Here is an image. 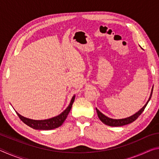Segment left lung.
<instances>
[{"instance_id":"obj_1","label":"left lung","mask_w":159,"mask_h":159,"mask_svg":"<svg viewBox=\"0 0 159 159\" xmlns=\"http://www.w3.org/2000/svg\"><path fill=\"white\" fill-rule=\"evenodd\" d=\"M153 88L152 87V92H151L150 94V96H149V98L148 99V101L147 102V103L144 104V106L142 107V109H140L139 110L138 112H136L135 114L130 116L127 117V118H121V119H114V118H109L106 116L105 115L102 114V112H100L99 111V110L96 108V111L97 113H98V116L99 119H100L101 121L104 123V124H106L107 125H109V126H113V127H118V126H122V125H127L129 124V123H133L134 120H135L137 118H138L140 114H142V112L145 109V107H147L148 102H149L151 98H152V92H153Z\"/></svg>"}]
</instances>
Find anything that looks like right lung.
I'll return each mask as SVG.
<instances>
[{"label":"right lung","instance_id":"obj_1","mask_svg":"<svg viewBox=\"0 0 159 159\" xmlns=\"http://www.w3.org/2000/svg\"><path fill=\"white\" fill-rule=\"evenodd\" d=\"M75 99V95L72 97L71 99V102L69 104V106L66 107V109L64 110V111L61 113L60 115L57 116L52 117L51 118H48V119L45 120H34L30 119V118H26L23 116L20 115L19 113H17L18 116L20 117L21 120L27 125L29 127H31L36 130H52V129L57 128L60 127L62 123H64V120H66V118L68 116L70 110L71 109L72 104H73Z\"/></svg>","mask_w":159,"mask_h":159}]
</instances>
